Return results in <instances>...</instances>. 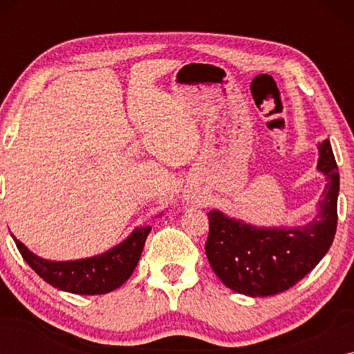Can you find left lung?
Instances as JSON below:
<instances>
[{
  "instance_id": "1",
  "label": "left lung",
  "mask_w": 354,
  "mask_h": 354,
  "mask_svg": "<svg viewBox=\"0 0 354 354\" xmlns=\"http://www.w3.org/2000/svg\"><path fill=\"white\" fill-rule=\"evenodd\" d=\"M317 169L326 176L319 211L303 227H254L221 211L207 212L206 256L222 283L246 297L282 293L316 268L337 230L340 174L328 140L319 145Z\"/></svg>"
}]
</instances>
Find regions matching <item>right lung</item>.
I'll return each instance as SVG.
<instances>
[{
    "label": "right lung",
    "instance_id": "add662e5",
    "mask_svg": "<svg viewBox=\"0 0 354 354\" xmlns=\"http://www.w3.org/2000/svg\"><path fill=\"white\" fill-rule=\"evenodd\" d=\"M151 227H137L122 243L93 258L48 261L33 254L16 236L17 250L26 263L53 287L77 295H103L119 288L132 275L142 256Z\"/></svg>",
    "mask_w": 354,
    "mask_h": 354
}]
</instances>
